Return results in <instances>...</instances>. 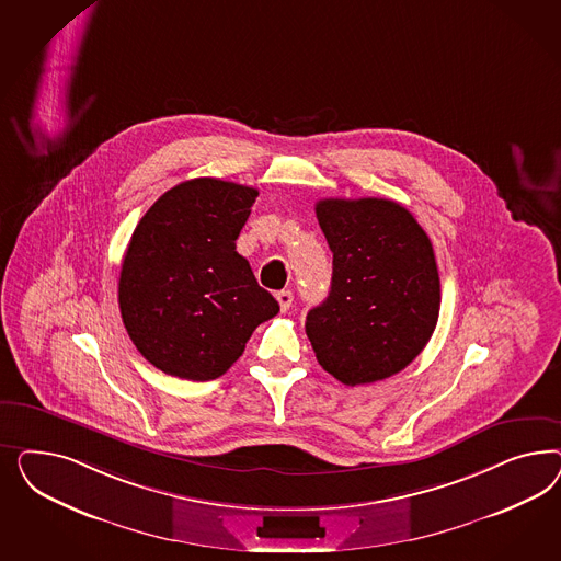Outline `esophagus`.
I'll use <instances>...</instances> for the list:
<instances>
[{"label": "esophagus", "mask_w": 561, "mask_h": 561, "mask_svg": "<svg viewBox=\"0 0 561 561\" xmlns=\"http://www.w3.org/2000/svg\"><path fill=\"white\" fill-rule=\"evenodd\" d=\"M275 298H277V302H279L282 312H288L289 306L294 302V294H291L289 289H279V291L275 294Z\"/></svg>", "instance_id": "34e87169"}]
</instances>
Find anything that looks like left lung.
<instances>
[{
    "label": "left lung",
    "instance_id": "1",
    "mask_svg": "<svg viewBox=\"0 0 561 561\" xmlns=\"http://www.w3.org/2000/svg\"><path fill=\"white\" fill-rule=\"evenodd\" d=\"M314 209L333 253L331 291L306 314L319 364L347 387L401 373L438 323L430 238L391 199H321Z\"/></svg>",
    "mask_w": 561,
    "mask_h": 561
}]
</instances>
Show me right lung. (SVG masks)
I'll return each instance as SVG.
<instances>
[{"instance_id":"1","label":"right lung","mask_w":561,"mask_h":561,"mask_svg":"<svg viewBox=\"0 0 561 561\" xmlns=\"http://www.w3.org/2000/svg\"><path fill=\"white\" fill-rule=\"evenodd\" d=\"M259 191L193 179L167 191L131 234L119 275L123 324L158 370L214 380L279 312L237 238Z\"/></svg>"}]
</instances>
